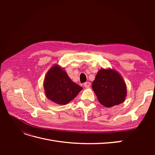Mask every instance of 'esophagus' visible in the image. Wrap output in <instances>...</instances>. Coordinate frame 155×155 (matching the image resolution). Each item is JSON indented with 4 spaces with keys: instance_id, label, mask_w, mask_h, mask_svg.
Here are the masks:
<instances>
[{
    "instance_id": "esophagus-1",
    "label": "esophagus",
    "mask_w": 155,
    "mask_h": 155,
    "mask_svg": "<svg viewBox=\"0 0 155 155\" xmlns=\"http://www.w3.org/2000/svg\"><path fill=\"white\" fill-rule=\"evenodd\" d=\"M91 86V83L90 82H86L84 83V87L85 88H89Z\"/></svg>"
}]
</instances>
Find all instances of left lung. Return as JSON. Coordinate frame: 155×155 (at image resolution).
I'll list each match as a JSON object with an SVG mask.
<instances>
[{
	"instance_id": "obj_1",
	"label": "left lung",
	"mask_w": 155,
	"mask_h": 155,
	"mask_svg": "<svg viewBox=\"0 0 155 155\" xmlns=\"http://www.w3.org/2000/svg\"><path fill=\"white\" fill-rule=\"evenodd\" d=\"M92 87L98 101L106 107L121 104L127 96V86L124 79L114 69H100L92 82Z\"/></svg>"
}]
</instances>
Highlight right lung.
<instances>
[{
    "instance_id": "right-lung-1",
    "label": "right lung",
    "mask_w": 155,
    "mask_h": 155,
    "mask_svg": "<svg viewBox=\"0 0 155 155\" xmlns=\"http://www.w3.org/2000/svg\"><path fill=\"white\" fill-rule=\"evenodd\" d=\"M46 97L58 105H66L76 97L83 88L73 82L63 68L54 64L46 73L44 80Z\"/></svg>"
}]
</instances>
